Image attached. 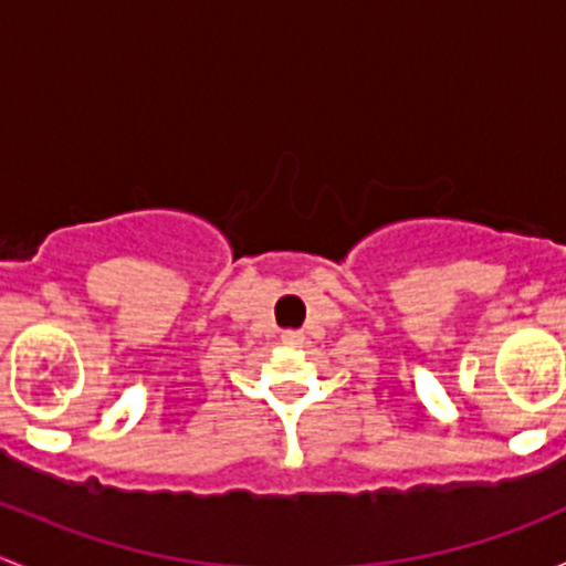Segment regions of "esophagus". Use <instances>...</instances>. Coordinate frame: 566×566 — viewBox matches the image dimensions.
Segmentation results:
<instances>
[{"label":"esophagus","mask_w":566,"mask_h":566,"mask_svg":"<svg viewBox=\"0 0 566 566\" xmlns=\"http://www.w3.org/2000/svg\"><path fill=\"white\" fill-rule=\"evenodd\" d=\"M298 331H284V339H290V342H293V339H298Z\"/></svg>","instance_id":"esophagus-1"}]
</instances>
